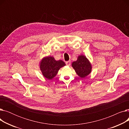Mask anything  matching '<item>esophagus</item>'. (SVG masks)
Listing matches in <instances>:
<instances>
[{
    "instance_id": "1",
    "label": "esophagus",
    "mask_w": 129,
    "mask_h": 129,
    "mask_svg": "<svg viewBox=\"0 0 129 129\" xmlns=\"http://www.w3.org/2000/svg\"><path fill=\"white\" fill-rule=\"evenodd\" d=\"M66 65H67V66H70V65H71V62L70 60H69V61H67V62H66Z\"/></svg>"
}]
</instances>
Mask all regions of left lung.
<instances>
[{
	"label": "left lung",
	"mask_w": 129,
	"mask_h": 129,
	"mask_svg": "<svg viewBox=\"0 0 129 129\" xmlns=\"http://www.w3.org/2000/svg\"><path fill=\"white\" fill-rule=\"evenodd\" d=\"M72 66L77 75L81 78H84L90 73L91 66L87 58L80 55L75 62H73Z\"/></svg>",
	"instance_id": "1"
}]
</instances>
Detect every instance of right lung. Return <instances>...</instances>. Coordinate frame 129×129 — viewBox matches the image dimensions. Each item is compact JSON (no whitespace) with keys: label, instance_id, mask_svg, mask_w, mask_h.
Wrapping results in <instances>:
<instances>
[{"label":"right lung","instance_id":"right-lung-1","mask_svg":"<svg viewBox=\"0 0 129 129\" xmlns=\"http://www.w3.org/2000/svg\"><path fill=\"white\" fill-rule=\"evenodd\" d=\"M65 65L63 61H56L53 57L48 56L44 58L40 63V69L43 75L49 79L55 77L58 70Z\"/></svg>","mask_w":129,"mask_h":129}]
</instances>
